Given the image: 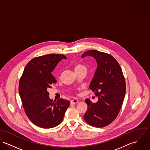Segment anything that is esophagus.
<instances>
[{
  "label": "esophagus",
  "mask_w": 150,
  "mask_h": 150,
  "mask_svg": "<svg viewBox=\"0 0 150 150\" xmlns=\"http://www.w3.org/2000/svg\"><path fill=\"white\" fill-rule=\"evenodd\" d=\"M79 100H77V99H73V100H71V101H70V103L71 104H77L79 103Z\"/></svg>",
  "instance_id": "34e87169"
}]
</instances>
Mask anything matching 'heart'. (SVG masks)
Instances as JSON below:
<instances>
[{
	"label": "heart",
	"instance_id": "obj_1",
	"mask_svg": "<svg viewBox=\"0 0 150 150\" xmlns=\"http://www.w3.org/2000/svg\"><path fill=\"white\" fill-rule=\"evenodd\" d=\"M84 68H85L84 66L81 65V64H76V65L74 66V71Z\"/></svg>",
	"mask_w": 150,
	"mask_h": 150
}]
</instances>
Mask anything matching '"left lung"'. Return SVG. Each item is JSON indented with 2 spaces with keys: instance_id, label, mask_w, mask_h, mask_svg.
<instances>
[{
  "instance_id": "obj_1",
  "label": "left lung",
  "mask_w": 150,
  "mask_h": 150,
  "mask_svg": "<svg viewBox=\"0 0 150 150\" xmlns=\"http://www.w3.org/2000/svg\"><path fill=\"white\" fill-rule=\"evenodd\" d=\"M95 59L97 67L89 88L98 97L96 103L86 99L88 109L83 119L89 125L103 127L112 123L118 115L125 97L126 87L122 70L111 55L92 50L82 55Z\"/></svg>"
}]
</instances>
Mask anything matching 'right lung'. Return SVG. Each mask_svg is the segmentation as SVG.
<instances>
[{"label": "right lung", "mask_w": 150, "mask_h": 150, "mask_svg": "<svg viewBox=\"0 0 150 150\" xmlns=\"http://www.w3.org/2000/svg\"><path fill=\"white\" fill-rule=\"evenodd\" d=\"M67 57L48 54L32 59L25 68L19 84V93L28 119L43 128H53L62 122L70 101L50 99L47 89L56 82L52 72Z\"/></svg>", "instance_id": "1"}]
</instances>
